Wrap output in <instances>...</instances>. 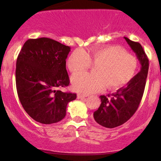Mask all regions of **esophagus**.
Instances as JSON below:
<instances>
[{
    "instance_id": "obj_1",
    "label": "esophagus",
    "mask_w": 161,
    "mask_h": 161,
    "mask_svg": "<svg viewBox=\"0 0 161 161\" xmlns=\"http://www.w3.org/2000/svg\"><path fill=\"white\" fill-rule=\"evenodd\" d=\"M88 95H87V94H81V93H79L78 95H77V97H78L79 99H82V98H85V97H88Z\"/></svg>"
}]
</instances>
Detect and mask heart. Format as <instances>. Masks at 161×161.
<instances>
[{
    "mask_svg": "<svg viewBox=\"0 0 161 161\" xmlns=\"http://www.w3.org/2000/svg\"><path fill=\"white\" fill-rule=\"evenodd\" d=\"M92 61L99 64L96 73H79L72 78V85L76 91L94 93L108 86L110 90L123 87L134 77L137 60L130 53L118 46H104L94 49L89 53L76 49L67 60V66L73 73L86 71Z\"/></svg>",
    "mask_w": 161,
    "mask_h": 161,
    "instance_id": "heart-1",
    "label": "heart"
}]
</instances>
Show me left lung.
<instances>
[{"label":"left lung","instance_id":"1","mask_svg":"<svg viewBox=\"0 0 161 161\" xmlns=\"http://www.w3.org/2000/svg\"><path fill=\"white\" fill-rule=\"evenodd\" d=\"M124 38L136 53L141 64V69L126 86L111 95L100 96L101 104L94 112V119L106 128H115L128 121L137 110L145 91L149 67L148 58L138 42H132L126 37Z\"/></svg>","mask_w":161,"mask_h":161}]
</instances>
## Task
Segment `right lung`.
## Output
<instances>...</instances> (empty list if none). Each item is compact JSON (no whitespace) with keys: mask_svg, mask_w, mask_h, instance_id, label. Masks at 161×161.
I'll list each match as a JSON object with an SVG mask.
<instances>
[{"mask_svg":"<svg viewBox=\"0 0 161 161\" xmlns=\"http://www.w3.org/2000/svg\"><path fill=\"white\" fill-rule=\"evenodd\" d=\"M70 47L48 38L28 39L18 55L16 86L22 106L33 119L52 124L66 116L76 94L58 88L69 84L66 59Z\"/></svg>","mask_w":161,"mask_h":161,"instance_id":"obj_1","label":"right lung"}]
</instances>
